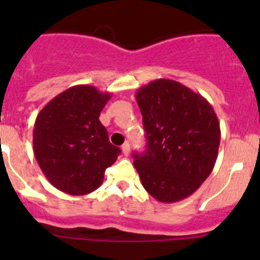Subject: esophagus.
I'll return each mask as SVG.
<instances>
[{"label": "esophagus", "instance_id": "esophagus-1", "mask_svg": "<svg viewBox=\"0 0 260 260\" xmlns=\"http://www.w3.org/2000/svg\"><path fill=\"white\" fill-rule=\"evenodd\" d=\"M121 150H122L123 155H125V156L128 155V152H130V144H128V142H125V143L122 144Z\"/></svg>", "mask_w": 260, "mask_h": 260}]
</instances>
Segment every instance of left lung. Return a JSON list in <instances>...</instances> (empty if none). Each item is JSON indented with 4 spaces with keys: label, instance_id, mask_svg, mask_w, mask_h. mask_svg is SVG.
<instances>
[{
    "label": "left lung",
    "instance_id": "obj_1",
    "mask_svg": "<svg viewBox=\"0 0 260 260\" xmlns=\"http://www.w3.org/2000/svg\"><path fill=\"white\" fill-rule=\"evenodd\" d=\"M147 150L134 167L147 192L162 203L187 198L215 167L220 123L212 105L180 82L153 80L138 89Z\"/></svg>",
    "mask_w": 260,
    "mask_h": 260
}]
</instances>
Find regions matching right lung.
Returning a JSON list of instances; mask_svg holds the SVG:
<instances>
[{
	"label": "right lung",
	"mask_w": 260,
	"mask_h": 260,
	"mask_svg": "<svg viewBox=\"0 0 260 260\" xmlns=\"http://www.w3.org/2000/svg\"><path fill=\"white\" fill-rule=\"evenodd\" d=\"M110 98L93 86H74L52 99L36 117L34 153L56 189L70 195L95 191L121 153L99 119Z\"/></svg>",
	"instance_id": "right-lung-1"
}]
</instances>
